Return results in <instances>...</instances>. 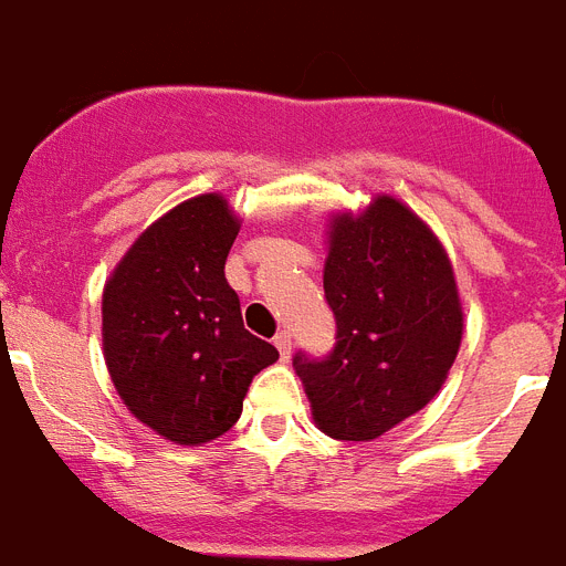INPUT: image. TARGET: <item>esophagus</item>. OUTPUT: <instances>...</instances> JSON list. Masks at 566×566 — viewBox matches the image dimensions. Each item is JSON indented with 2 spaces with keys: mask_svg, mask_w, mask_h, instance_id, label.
<instances>
[{
  "mask_svg": "<svg viewBox=\"0 0 566 566\" xmlns=\"http://www.w3.org/2000/svg\"><path fill=\"white\" fill-rule=\"evenodd\" d=\"M275 348H279V355L282 357H291V348H293V337H291V331H279L275 334Z\"/></svg>",
  "mask_w": 566,
  "mask_h": 566,
  "instance_id": "obj_1",
  "label": "esophagus"
}]
</instances>
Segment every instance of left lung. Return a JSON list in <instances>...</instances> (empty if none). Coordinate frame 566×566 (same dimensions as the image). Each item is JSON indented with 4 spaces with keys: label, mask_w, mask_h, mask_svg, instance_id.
<instances>
[{
    "label": "left lung",
    "mask_w": 566,
    "mask_h": 566,
    "mask_svg": "<svg viewBox=\"0 0 566 566\" xmlns=\"http://www.w3.org/2000/svg\"><path fill=\"white\" fill-rule=\"evenodd\" d=\"M325 302L337 334L325 357L296 352L316 424L339 442H371L418 412L448 378L462 339L442 243L392 197L334 220Z\"/></svg>",
    "instance_id": "left-lung-1"
}]
</instances>
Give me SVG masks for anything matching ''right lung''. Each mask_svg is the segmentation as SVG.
Instances as JSON below:
<instances>
[{
	"mask_svg": "<svg viewBox=\"0 0 566 566\" xmlns=\"http://www.w3.org/2000/svg\"><path fill=\"white\" fill-rule=\"evenodd\" d=\"M235 235L223 197H195L156 220L104 287L109 378L133 416L177 444L227 433L252 378L279 360L243 328L223 273Z\"/></svg>",
	"mask_w": 566,
	"mask_h": 566,
	"instance_id": "right-lung-1",
	"label": "right lung"
}]
</instances>
